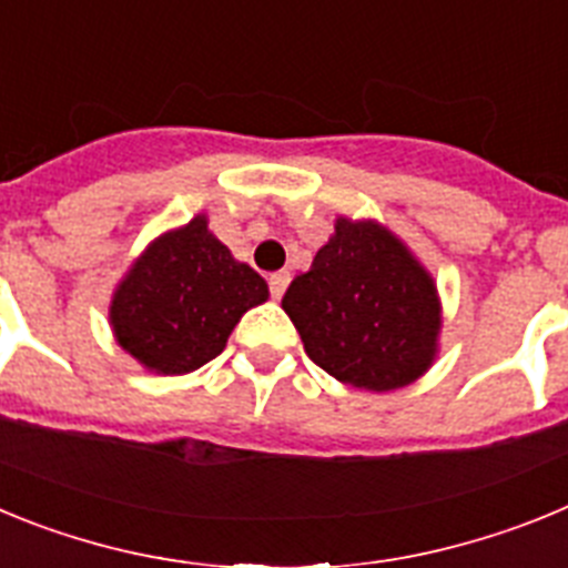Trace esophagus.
Masks as SVG:
<instances>
[{"mask_svg": "<svg viewBox=\"0 0 568 568\" xmlns=\"http://www.w3.org/2000/svg\"><path fill=\"white\" fill-rule=\"evenodd\" d=\"M267 284H270V295H273L275 301L281 298V295L287 293V284H290V273H284V270H281V273H273L267 278Z\"/></svg>", "mask_w": 568, "mask_h": 568, "instance_id": "34e87169", "label": "esophagus"}]
</instances>
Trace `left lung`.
<instances>
[{
  "label": "left lung",
  "mask_w": 568,
  "mask_h": 568,
  "mask_svg": "<svg viewBox=\"0 0 568 568\" xmlns=\"http://www.w3.org/2000/svg\"><path fill=\"white\" fill-rule=\"evenodd\" d=\"M281 307L310 361L358 389L389 393L413 384L435 358L440 307L433 278L373 222L338 219Z\"/></svg>",
  "instance_id": "left-lung-1"
}]
</instances>
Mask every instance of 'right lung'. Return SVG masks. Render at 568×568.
Segmentation results:
<instances>
[{
  "label": "right lung",
  "instance_id": "right-lung-1",
  "mask_svg": "<svg viewBox=\"0 0 568 568\" xmlns=\"http://www.w3.org/2000/svg\"><path fill=\"white\" fill-rule=\"evenodd\" d=\"M267 284L230 255L195 215L164 233L124 275L110 304L115 341L153 373H193L222 353L250 307L267 301Z\"/></svg>",
  "mask_w": 568,
  "mask_h": 568
}]
</instances>
